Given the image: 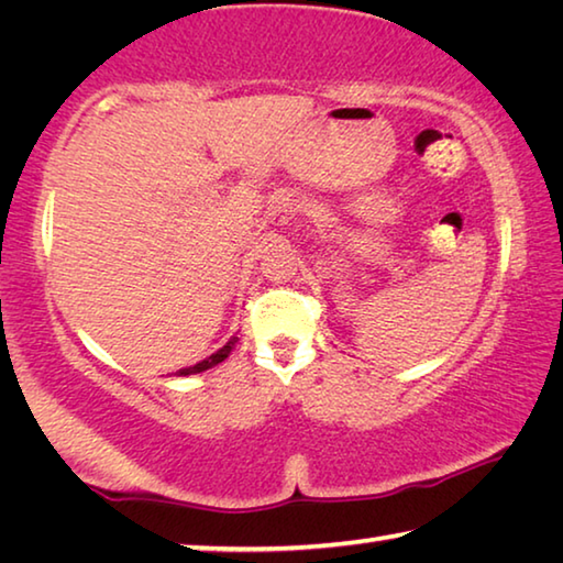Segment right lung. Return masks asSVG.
I'll return each instance as SVG.
<instances>
[{
    "mask_svg": "<svg viewBox=\"0 0 563 563\" xmlns=\"http://www.w3.org/2000/svg\"><path fill=\"white\" fill-rule=\"evenodd\" d=\"M235 342H238V340H235V338H231V340L225 342V345H223L221 350L213 352L211 357L201 360V362H198V365H194V367H184V369H180L178 375H196V373H203V369H211V367H216L218 362H223L228 355H231V350L235 347Z\"/></svg>",
    "mask_w": 563,
    "mask_h": 563,
    "instance_id": "add662e5",
    "label": "right lung"
}]
</instances>
